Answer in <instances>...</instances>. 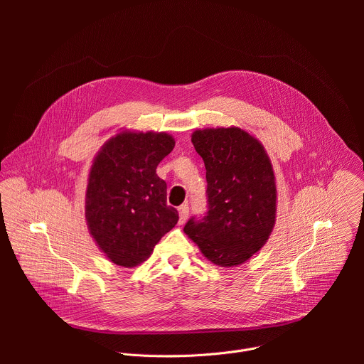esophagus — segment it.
<instances>
[{
    "instance_id": "34e87169",
    "label": "esophagus",
    "mask_w": 364,
    "mask_h": 364,
    "mask_svg": "<svg viewBox=\"0 0 364 364\" xmlns=\"http://www.w3.org/2000/svg\"><path fill=\"white\" fill-rule=\"evenodd\" d=\"M178 215H180V225H183L186 220H187V218H188V205L187 204H181L180 207H178Z\"/></svg>"
}]
</instances>
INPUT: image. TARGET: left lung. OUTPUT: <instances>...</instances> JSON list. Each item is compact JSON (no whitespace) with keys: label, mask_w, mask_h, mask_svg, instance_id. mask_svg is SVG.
I'll use <instances>...</instances> for the list:
<instances>
[{"label":"left lung","mask_w":364,"mask_h":364,"mask_svg":"<svg viewBox=\"0 0 364 364\" xmlns=\"http://www.w3.org/2000/svg\"><path fill=\"white\" fill-rule=\"evenodd\" d=\"M191 142L205 166L209 212L184 233L215 265L245 264L275 226L277 183L268 154L242 128L196 129Z\"/></svg>","instance_id":"left-lung-1"}]
</instances>
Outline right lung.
I'll return each mask as SVG.
<instances>
[{"mask_svg": "<svg viewBox=\"0 0 364 364\" xmlns=\"http://www.w3.org/2000/svg\"><path fill=\"white\" fill-rule=\"evenodd\" d=\"M176 145L167 132L121 131L102 145L87 177L85 216L109 261L134 268L178 222L157 166Z\"/></svg>", "mask_w": 364, "mask_h": 364, "instance_id": "obj_1", "label": "right lung"}]
</instances>
